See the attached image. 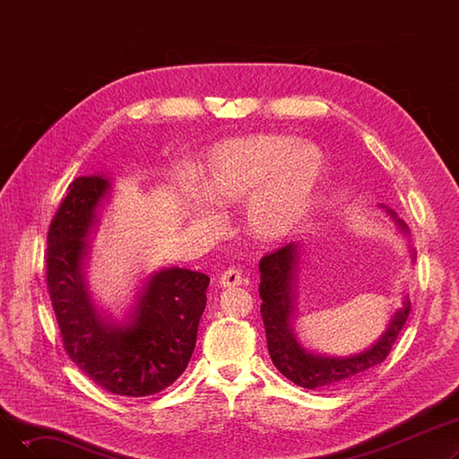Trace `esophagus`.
<instances>
[{"instance_id":"esophagus-1","label":"esophagus","mask_w":459,"mask_h":459,"mask_svg":"<svg viewBox=\"0 0 459 459\" xmlns=\"http://www.w3.org/2000/svg\"><path fill=\"white\" fill-rule=\"evenodd\" d=\"M244 282V275H242V270L239 268H229L223 272L221 279H220V284L225 286V288H232V286H239Z\"/></svg>"}]
</instances>
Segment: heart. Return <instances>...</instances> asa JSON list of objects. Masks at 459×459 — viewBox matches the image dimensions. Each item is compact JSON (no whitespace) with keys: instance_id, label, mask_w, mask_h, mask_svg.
I'll list each match as a JSON object with an SVG mask.
<instances>
[{"instance_id":"b5f03b06","label":"heart","mask_w":459,"mask_h":459,"mask_svg":"<svg viewBox=\"0 0 459 459\" xmlns=\"http://www.w3.org/2000/svg\"><path fill=\"white\" fill-rule=\"evenodd\" d=\"M316 144L284 134L221 143L203 169L204 195L220 204L247 201V227L264 242L292 236L307 220L324 177Z\"/></svg>"}]
</instances>
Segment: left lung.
<instances>
[{"instance_id": "1", "label": "left lung", "mask_w": 459, "mask_h": 459, "mask_svg": "<svg viewBox=\"0 0 459 459\" xmlns=\"http://www.w3.org/2000/svg\"><path fill=\"white\" fill-rule=\"evenodd\" d=\"M393 217L394 212L387 210ZM402 229L405 225L396 220ZM299 247L298 244H288L281 249H275L262 256L260 260V315L266 327L268 351L277 370L305 389H329L339 387L367 370L383 363L391 353L398 334L411 312V303L405 299L403 307L396 310L387 331L381 334V339L357 355L341 359V357H320L305 351L294 339L290 329L292 315V279L296 272V264Z\"/></svg>"}]
</instances>
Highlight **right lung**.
I'll return each mask as SVG.
<instances>
[{"instance_id": "1", "label": "right lung", "mask_w": 459, "mask_h": 459, "mask_svg": "<svg viewBox=\"0 0 459 459\" xmlns=\"http://www.w3.org/2000/svg\"><path fill=\"white\" fill-rule=\"evenodd\" d=\"M109 189L102 177H80L48 229L46 286L63 348L102 389L141 398L173 385L195 350L210 277L161 270L144 284L130 324L111 327L94 310L82 264L96 208Z\"/></svg>"}]
</instances>
